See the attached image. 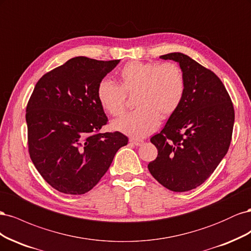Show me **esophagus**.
Masks as SVG:
<instances>
[{
    "instance_id": "esophagus-1",
    "label": "esophagus",
    "mask_w": 251,
    "mask_h": 251,
    "mask_svg": "<svg viewBox=\"0 0 251 251\" xmlns=\"http://www.w3.org/2000/svg\"><path fill=\"white\" fill-rule=\"evenodd\" d=\"M130 142L131 143H133V144H135V146H137V147H139V146H141V144H143V140L142 139H137V138H131L130 139Z\"/></svg>"
}]
</instances>
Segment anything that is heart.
<instances>
[{"mask_svg":"<svg viewBox=\"0 0 251 251\" xmlns=\"http://www.w3.org/2000/svg\"><path fill=\"white\" fill-rule=\"evenodd\" d=\"M184 73L175 63H127L118 73V85L102 78L96 88L100 107L112 116L125 111L126 95H134L136 110L113 123L116 130L136 138L156 130L159 117L168 118L178 110L185 95Z\"/></svg>","mask_w":251,"mask_h":251,"instance_id":"obj_1","label":"heart"}]
</instances>
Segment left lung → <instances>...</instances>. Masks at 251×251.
I'll return each instance as SVG.
<instances>
[{
	"instance_id": "left-lung-1",
	"label": "left lung",
	"mask_w": 251,
	"mask_h": 251,
	"mask_svg": "<svg viewBox=\"0 0 251 251\" xmlns=\"http://www.w3.org/2000/svg\"><path fill=\"white\" fill-rule=\"evenodd\" d=\"M160 58L179 64L186 89L178 110L151 138L158 156L148 168L170 191L187 192L207 180L226 155L234 110L223 82L211 70L180 52Z\"/></svg>"
}]
</instances>
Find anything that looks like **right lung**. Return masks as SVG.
<instances>
[{"label":"right lung","instance_id":"add662e5","mask_svg":"<svg viewBox=\"0 0 251 251\" xmlns=\"http://www.w3.org/2000/svg\"><path fill=\"white\" fill-rule=\"evenodd\" d=\"M119 59L73 57L39 79L26 108L28 151L35 169L56 191L82 195L107 173L127 144L120 132L100 133L108 123L96 88Z\"/></svg>","mask_w":251,"mask_h":251}]
</instances>
